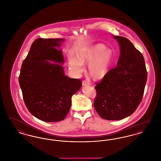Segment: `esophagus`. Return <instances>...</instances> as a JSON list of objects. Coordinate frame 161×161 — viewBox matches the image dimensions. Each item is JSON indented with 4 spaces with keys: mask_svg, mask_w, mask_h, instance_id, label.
<instances>
[{
    "mask_svg": "<svg viewBox=\"0 0 161 161\" xmlns=\"http://www.w3.org/2000/svg\"><path fill=\"white\" fill-rule=\"evenodd\" d=\"M83 86H87V85H90V83L88 81H86V80H84L83 81Z\"/></svg>",
    "mask_w": 161,
    "mask_h": 161,
    "instance_id": "esophagus-1",
    "label": "esophagus"
}]
</instances>
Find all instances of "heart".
<instances>
[{"label": "heart", "mask_w": 161, "mask_h": 161, "mask_svg": "<svg viewBox=\"0 0 161 161\" xmlns=\"http://www.w3.org/2000/svg\"><path fill=\"white\" fill-rule=\"evenodd\" d=\"M113 58L111 49L103 44L83 50L77 54V58L70 57L69 66L72 72L76 75H80L84 70V63H88L89 75L94 79H101L108 71Z\"/></svg>", "instance_id": "obj_1"}]
</instances>
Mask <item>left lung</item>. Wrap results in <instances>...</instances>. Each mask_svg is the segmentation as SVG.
<instances>
[{
  "label": "left lung",
  "mask_w": 161,
  "mask_h": 161,
  "mask_svg": "<svg viewBox=\"0 0 161 161\" xmlns=\"http://www.w3.org/2000/svg\"><path fill=\"white\" fill-rule=\"evenodd\" d=\"M119 45L117 66L108 71L95 89L94 107L103 119L119 120L131 115L141 103L147 72L144 57L129 39L114 36Z\"/></svg>",
  "instance_id": "8db88e82"
}]
</instances>
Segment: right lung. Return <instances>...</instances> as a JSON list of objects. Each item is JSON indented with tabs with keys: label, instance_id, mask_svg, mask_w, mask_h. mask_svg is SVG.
Returning a JSON list of instances; mask_svg holds the SVG:
<instances>
[{
	"label": "right lung",
	"instance_id": "obj_1",
	"mask_svg": "<svg viewBox=\"0 0 161 161\" xmlns=\"http://www.w3.org/2000/svg\"><path fill=\"white\" fill-rule=\"evenodd\" d=\"M63 38H37L24 60L19 81L29 112L45 122L63 120L71 106V98L82 86L80 79L64 75V58L60 47ZM48 61L58 63L52 64Z\"/></svg>",
	"mask_w": 161,
	"mask_h": 161
}]
</instances>
